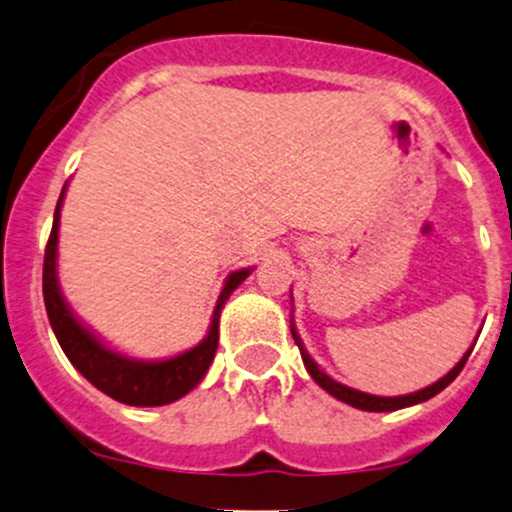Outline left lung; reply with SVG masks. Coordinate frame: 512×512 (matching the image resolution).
I'll list each match as a JSON object with an SVG mask.
<instances>
[{
  "label": "left lung",
  "instance_id": "8db88e82",
  "mask_svg": "<svg viewBox=\"0 0 512 512\" xmlns=\"http://www.w3.org/2000/svg\"><path fill=\"white\" fill-rule=\"evenodd\" d=\"M292 336H294V341H297V346H299V351H301V360H304V365H306V370H309L311 378H314L316 383L324 387L328 395H333V397H336V400L346 402V405L358 407V410H365V412H395V410H402V407L417 405V402H424V400H429V397L439 395V392L444 390L446 385L454 383L456 375H459L461 370H464L466 360H469V355L473 351V348H469V351L464 353V358H461L459 363H456L454 368H451L449 373L444 375V378L437 380V383H434V385L424 387V390L412 392V395H402V397H378V395H368V392L353 390V387H346V385L336 383V380H333V378H328L324 370H321L319 365H316L314 360H311V355L306 353V348L301 346V341H299L297 331H294V326H292Z\"/></svg>",
  "mask_w": 512,
  "mask_h": 512
}]
</instances>
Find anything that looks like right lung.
<instances>
[{
	"label": "right lung",
	"instance_id": "right-lung-1",
	"mask_svg": "<svg viewBox=\"0 0 512 512\" xmlns=\"http://www.w3.org/2000/svg\"><path fill=\"white\" fill-rule=\"evenodd\" d=\"M63 193H66V186H63L61 198L56 203L53 228L51 235H48L46 255H43V301H46L48 321H51V328L56 333L58 343H61L63 353L83 373L85 380H90L100 392L110 395L112 400L122 402V405L159 407L179 400V397H184L186 392H191L193 387L201 383L208 365L213 363L215 348H218L220 309L228 301L230 292L250 274V270L233 272L225 279V287L220 292L218 304H215L208 336L196 348L176 355V358L154 360V363L125 358V355L110 351L105 343H100L88 328L75 319L73 311L68 309L66 299H63L61 287H58L56 247Z\"/></svg>",
	"mask_w": 512,
	"mask_h": 512
}]
</instances>
